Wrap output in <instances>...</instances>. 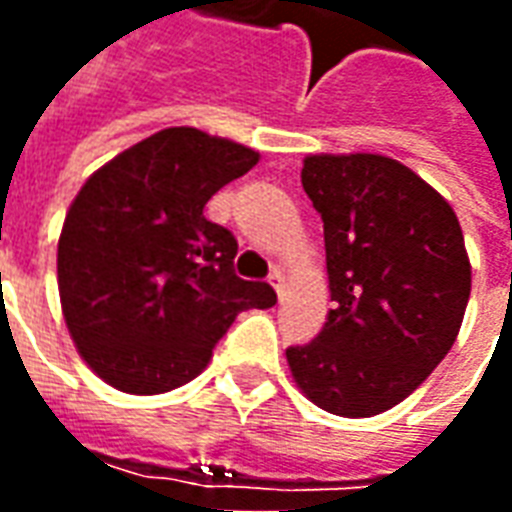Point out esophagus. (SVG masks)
I'll list each match as a JSON object with an SVG mask.
<instances>
[{"label": "esophagus", "mask_w": 512, "mask_h": 512, "mask_svg": "<svg viewBox=\"0 0 512 512\" xmlns=\"http://www.w3.org/2000/svg\"><path fill=\"white\" fill-rule=\"evenodd\" d=\"M268 282L274 285V290H277L279 299H285V274H282L279 268H274V271H271V277H268Z\"/></svg>", "instance_id": "obj_1"}]
</instances>
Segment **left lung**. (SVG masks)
<instances>
[{"instance_id": "8db88e82", "label": "left lung", "mask_w": 512, "mask_h": 512, "mask_svg": "<svg viewBox=\"0 0 512 512\" xmlns=\"http://www.w3.org/2000/svg\"><path fill=\"white\" fill-rule=\"evenodd\" d=\"M301 186L323 219L334 310L285 351L293 381L337 417L406 400L450 354L472 290L458 216L406 164L378 153L304 158Z\"/></svg>"}]
</instances>
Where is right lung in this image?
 Instances as JSON below:
<instances>
[{"label":"right lung","mask_w":512,"mask_h":512,"mask_svg":"<svg viewBox=\"0 0 512 512\" xmlns=\"http://www.w3.org/2000/svg\"><path fill=\"white\" fill-rule=\"evenodd\" d=\"M260 153L197 128H164L93 172L68 208L57 285L73 343L128 395L189 384L235 315L274 307L268 282L235 274V235L205 202Z\"/></svg>","instance_id":"add662e5"}]
</instances>
